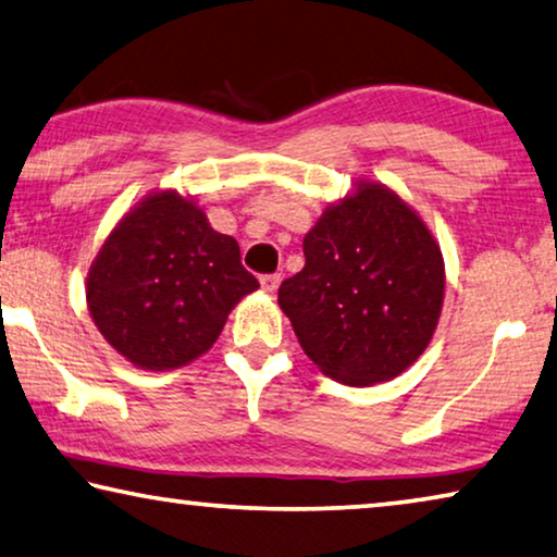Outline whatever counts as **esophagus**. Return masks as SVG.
<instances>
[{
	"label": "esophagus",
	"mask_w": 557,
	"mask_h": 557,
	"mask_svg": "<svg viewBox=\"0 0 557 557\" xmlns=\"http://www.w3.org/2000/svg\"><path fill=\"white\" fill-rule=\"evenodd\" d=\"M260 285L268 295H275L277 287H280V275H262L260 277Z\"/></svg>",
	"instance_id": "esophagus-1"
}]
</instances>
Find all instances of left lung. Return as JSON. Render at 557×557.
Wrapping results in <instances>:
<instances>
[{
    "instance_id": "obj_1",
    "label": "left lung",
    "mask_w": 557,
    "mask_h": 557,
    "mask_svg": "<svg viewBox=\"0 0 557 557\" xmlns=\"http://www.w3.org/2000/svg\"><path fill=\"white\" fill-rule=\"evenodd\" d=\"M305 268L280 285V310L324 376L389 382L434 337L446 270L434 233L399 193L357 181L305 235Z\"/></svg>"
}]
</instances>
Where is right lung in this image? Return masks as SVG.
Listing matches in <instances>:
<instances>
[{
    "mask_svg": "<svg viewBox=\"0 0 557 557\" xmlns=\"http://www.w3.org/2000/svg\"><path fill=\"white\" fill-rule=\"evenodd\" d=\"M258 287L235 237L168 188L148 193L106 237L88 268L86 305L121 357L171 372L206 355L233 307Z\"/></svg>",
    "mask_w": 557,
    "mask_h": 557,
    "instance_id": "add662e5",
    "label": "right lung"
}]
</instances>
